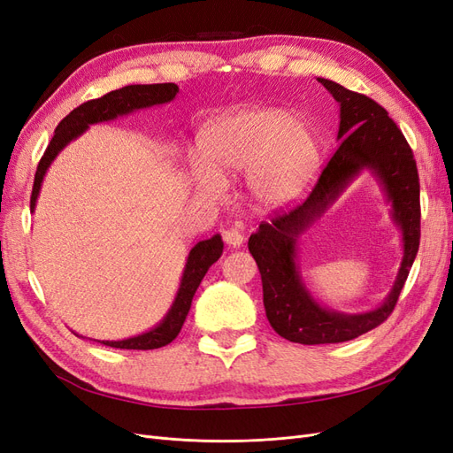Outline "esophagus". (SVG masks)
<instances>
[{
	"label": "esophagus",
	"instance_id": "esophagus-1",
	"mask_svg": "<svg viewBox=\"0 0 453 453\" xmlns=\"http://www.w3.org/2000/svg\"><path fill=\"white\" fill-rule=\"evenodd\" d=\"M223 240H225V243L228 245V248H240V245L243 243L242 232H240V230H236V228L225 230V232H223Z\"/></svg>",
	"mask_w": 453,
	"mask_h": 453
}]
</instances>
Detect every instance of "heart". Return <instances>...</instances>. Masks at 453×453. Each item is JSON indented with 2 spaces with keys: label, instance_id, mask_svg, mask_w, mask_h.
Returning a JSON list of instances; mask_svg holds the SVG:
<instances>
[{
  "label": "heart",
  "instance_id": "b5f03b06",
  "mask_svg": "<svg viewBox=\"0 0 453 453\" xmlns=\"http://www.w3.org/2000/svg\"><path fill=\"white\" fill-rule=\"evenodd\" d=\"M200 150L190 177L202 193L221 195L225 180L248 172L245 185L260 211H281L303 198L321 162L315 130L280 107L228 109L203 127Z\"/></svg>",
  "mask_w": 453,
  "mask_h": 453
}]
</instances>
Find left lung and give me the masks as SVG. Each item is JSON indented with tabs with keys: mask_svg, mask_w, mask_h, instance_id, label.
I'll list each match as a JSON object with an SVG mask.
<instances>
[{
	"mask_svg": "<svg viewBox=\"0 0 453 453\" xmlns=\"http://www.w3.org/2000/svg\"><path fill=\"white\" fill-rule=\"evenodd\" d=\"M340 105V147L328 160L304 203L263 223L250 238V251L263 278L266 318L273 331L296 344H338L357 338L386 321L404 287L419 248V180L412 149L388 111L368 96L318 77ZM380 185L402 232L403 258L392 291L374 311L346 314L323 307L299 272V236L363 172Z\"/></svg>",
	"mask_w": 453,
	"mask_h": 453,
	"instance_id": "obj_1",
	"label": "left lung"
}]
</instances>
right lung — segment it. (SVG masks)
Wrapping results in <instances>:
<instances>
[{
	"instance_id": "right-lung-1",
	"label": "right lung",
	"mask_w": 453,
	"mask_h": 453,
	"mask_svg": "<svg viewBox=\"0 0 453 453\" xmlns=\"http://www.w3.org/2000/svg\"><path fill=\"white\" fill-rule=\"evenodd\" d=\"M177 92H180V87L175 83L128 85V87L109 92L98 100H90L75 107L73 111L60 122L57 130H54V135L45 150V155L39 162L37 172H35L34 190H32V200H30L32 213L35 211L41 185H43V180L47 175V170L50 168V164L67 145L75 142L79 135H83L92 125H100V122H109L119 117H127L140 111V109L170 104L175 98ZM221 255H223L221 234H215L210 240L198 242L195 248L188 251L181 280H180V287H177L172 306L155 326H150L149 331L130 338L94 340V342H100L104 346L119 348V349H157L162 346H168L170 342L180 334L187 313L190 310V304H193V296L198 289L200 281L203 280L205 272L210 270L213 263H217Z\"/></svg>"
}]
</instances>
